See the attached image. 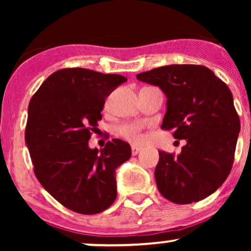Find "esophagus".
<instances>
[{"instance_id": "esophagus-1", "label": "esophagus", "mask_w": 251, "mask_h": 251, "mask_svg": "<svg viewBox=\"0 0 251 251\" xmlns=\"http://www.w3.org/2000/svg\"><path fill=\"white\" fill-rule=\"evenodd\" d=\"M131 151H132V154L137 155L140 152V148H138V146H135V145H132Z\"/></svg>"}]
</instances>
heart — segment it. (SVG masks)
<instances>
[{
    "instance_id": "heart-1",
    "label": "heart",
    "mask_w": 251,
    "mask_h": 251,
    "mask_svg": "<svg viewBox=\"0 0 251 251\" xmlns=\"http://www.w3.org/2000/svg\"><path fill=\"white\" fill-rule=\"evenodd\" d=\"M142 124L138 123H127L123 124L118 127V133H119L122 137L125 138V139L131 140V142H139L142 139Z\"/></svg>"
}]
</instances>
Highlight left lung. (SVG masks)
Returning <instances> with one entry per match:
<instances>
[{
    "label": "left lung",
    "instance_id": "8db88e82",
    "mask_svg": "<svg viewBox=\"0 0 251 251\" xmlns=\"http://www.w3.org/2000/svg\"><path fill=\"white\" fill-rule=\"evenodd\" d=\"M166 96L162 128L185 139L179 154L159 152L158 190L176 204H190L217 190L231 171L240 118L229 87L205 66L169 65L137 74Z\"/></svg>",
    "mask_w": 251,
    "mask_h": 251
}]
</instances>
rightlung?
I'll return each instance as SVG.
<instances>
[{
    "label": "right lung",
    "mask_w": 251,
    "mask_h": 251,
    "mask_svg": "<svg viewBox=\"0 0 251 251\" xmlns=\"http://www.w3.org/2000/svg\"><path fill=\"white\" fill-rule=\"evenodd\" d=\"M125 81L118 74L65 68L42 82L28 106L25 140L34 174L46 191L77 214H99L117 198L116 170L131 158V146L112 139L98 150L88 140L105 99Z\"/></svg>",
    "instance_id": "add662e5"
}]
</instances>
